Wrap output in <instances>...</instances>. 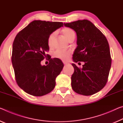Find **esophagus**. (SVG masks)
I'll use <instances>...</instances> for the list:
<instances>
[{
	"instance_id": "34e87169",
	"label": "esophagus",
	"mask_w": 123,
	"mask_h": 123,
	"mask_svg": "<svg viewBox=\"0 0 123 123\" xmlns=\"http://www.w3.org/2000/svg\"><path fill=\"white\" fill-rule=\"evenodd\" d=\"M63 64L64 65H67V64H68V62H66V61H63Z\"/></svg>"
}]
</instances>
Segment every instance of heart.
I'll return each instance as SVG.
<instances>
[{
    "mask_svg": "<svg viewBox=\"0 0 123 123\" xmlns=\"http://www.w3.org/2000/svg\"><path fill=\"white\" fill-rule=\"evenodd\" d=\"M61 32L63 36L69 41L73 36H75V33L71 28L65 27L63 28L61 31ZM54 37V33H52L48 37V44L50 48H51L52 45V41ZM71 55V51L69 50L58 49L54 52V56L55 57L59 58L61 60H67L69 58V56Z\"/></svg>",
    "mask_w": 123,
    "mask_h": 123,
    "instance_id": "obj_1",
    "label": "heart"
}]
</instances>
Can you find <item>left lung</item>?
<instances>
[{"instance_id": "1", "label": "left lung", "mask_w": 123, "mask_h": 123, "mask_svg": "<svg viewBox=\"0 0 123 123\" xmlns=\"http://www.w3.org/2000/svg\"><path fill=\"white\" fill-rule=\"evenodd\" d=\"M64 25L77 33L78 46L73 55V61L85 63L82 68L72 64L74 69L71 77L72 89L79 94L92 95L104 88L108 80L112 63L108 41L105 35L87 19Z\"/></svg>"}]
</instances>
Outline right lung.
<instances>
[{
  "mask_svg": "<svg viewBox=\"0 0 123 123\" xmlns=\"http://www.w3.org/2000/svg\"><path fill=\"white\" fill-rule=\"evenodd\" d=\"M63 26L62 22L35 20L15 37L11 56L15 79L17 85L28 94L42 96L55 86V79L63 64L60 59L51 58L46 54L49 50L48 39ZM48 57V65H41V61Z\"/></svg>",
  "mask_w": 123,
  "mask_h": 123,
  "instance_id": "1",
  "label": "right lung"
}]
</instances>
